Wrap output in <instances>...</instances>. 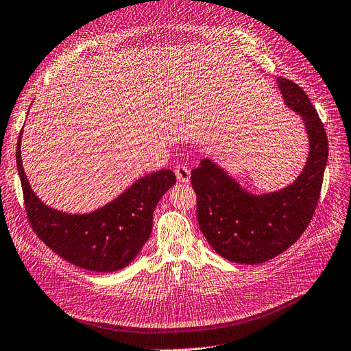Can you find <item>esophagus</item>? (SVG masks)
Here are the masks:
<instances>
[{"instance_id":"1","label":"esophagus","mask_w":351,"mask_h":351,"mask_svg":"<svg viewBox=\"0 0 351 351\" xmlns=\"http://www.w3.org/2000/svg\"><path fill=\"white\" fill-rule=\"evenodd\" d=\"M176 176H177V180L180 183H189L190 180V169L184 165H177L176 167Z\"/></svg>"}]
</instances>
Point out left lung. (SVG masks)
<instances>
[{"label": "left lung", "instance_id": "8db88e82", "mask_svg": "<svg viewBox=\"0 0 351 351\" xmlns=\"http://www.w3.org/2000/svg\"><path fill=\"white\" fill-rule=\"evenodd\" d=\"M284 104L300 117L309 139L306 165L294 182L277 192L254 195L210 158L192 171L197 222L219 256L254 265L285 252L309 226L319 200L328 139L324 124L300 86L278 77Z\"/></svg>", "mask_w": 351, "mask_h": 351}]
</instances>
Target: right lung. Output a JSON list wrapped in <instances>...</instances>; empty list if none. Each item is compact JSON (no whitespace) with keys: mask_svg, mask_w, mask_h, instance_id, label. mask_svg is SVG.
I'll return each instance as SVG.
<instances>
[{"mask_svg":"<svg viewBox=\"0 0 351 351\" xmlns=\"http://www.w3.org/2000/svg\"><path fill=\"white\" fill-rule=\"evenodd\" d=\"M22 133L16 161L27 217L39 239L79 268L95 272L125 268L149 239L154 210L167 190L176 184V174L171 169H159L136 180L119 197L99 209L89 214H67L45 205L32 190L20 151Z\"/></svg>","mask_w":351,"mask_h":351,"instance_id":"obj_1","label":"right lung"}]
</instances>
